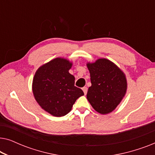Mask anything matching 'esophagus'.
Here are the masks:
<instances>
[{"label":"esophagus","mask_w":155,"mask_h":155,"mask_svg":"<svg viewBox=\"0 0 155 155\" xmlns=\"http://www.w3.org/2000/svg\"><path fill=\"white\" fill-rule=\"evenodd\" d=\"M82 90H83L84 94H87V88L86 87H84L82 88Z\"/></svg>","instance_id":"obj_1"}]
</instances>
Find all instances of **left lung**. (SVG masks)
Masks as SVG:
<instances>
[{
  "mask_svg": "<svg viewBox=\"0 0 155 155\" xmlns=\"http://www.w3.org/2000/svg\"><path fill=\"white\" fill-rule=\"evenodd\" d=\"M91 85L87 99L95 111L101 114L111 113L121 102L127 92L126 76L115 63L107 58L87 62Z\"/></svg>",
  "mask_w": 155,
  "mask_h": 155,
  "instance_id": "1",
  "label": "left lung"
}]
</instances>
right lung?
I'll return each instance as SVG.
<instances>
[{
    "instance_id": "right-lung-1",
    "label": "right lung",
    "mask_w": 155,
    "mask_h": 155,
    "mask_svg": "<svg viewBox=\"0 0 155 155\" xmlns=\"http://www.w3.org/2000/svg\"><path fill=\"white\" fill-rule=\"evenodd\" d=\"M73 62L58 57L41 65L32 80V92L41 108L51 115L61 117L71 111L73 105L84 95L75 86V77L69 73Z\"/></svg>"
}]
</instances>
